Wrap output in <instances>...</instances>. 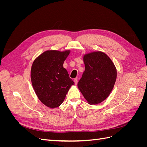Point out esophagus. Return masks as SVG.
Listing matches in <instances>:
<instances>
[{"label":"esophagus","instance_id":"1","mask_svg":"<svg viewBox=\"0 0 147 147\" xmlns=\"http://www.w3.org/2000/svg\"><path fill=\"white\" fill-rule=\"evenodd\" d=\"M74 83H75V84H77V83H78V78H75V79H74Z\"/></svg>","mask_w":147,"mask_h":147}]
</instances>
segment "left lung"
I'll return each instance as SVG.
<instances>
[{"label": "left lung", "mask_w": 147, "mask_h": 147, "mask_svg": "<svg viewBox=\"0 0 147 147\" xmlns=\"http://www.w3.org/2000/svg\"><path fill=\"white\" fill-rule=\"evenodd\" d=\"M85 70L78 88L90 105L101 103L112 92L117 80V69L105 53L93 51L83 57Z\"/></svg>", "instance_id": "left-lung-1"}]
</instances>
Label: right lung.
I'll list each match as a JSON object with an SVG mask.
<instances>
[{
    "mask_svg": "<svg viewBox=\"0 0 147 147\" xmlns=\"http://www.w3.org/2000/svg\"><path fill=\"white\" fill-rule=\"evenodd\" d=\"M70 52L46 51L35 58L31 67V82L35 94L50 108H56L63 103L70 88L74 84L63 67Z\"/></svg>",
    "mask_w": 147,
    "mask_h": 147,
    "instance_id": "right-lung-1",
    "label": "right lung"
}]
</instances>
